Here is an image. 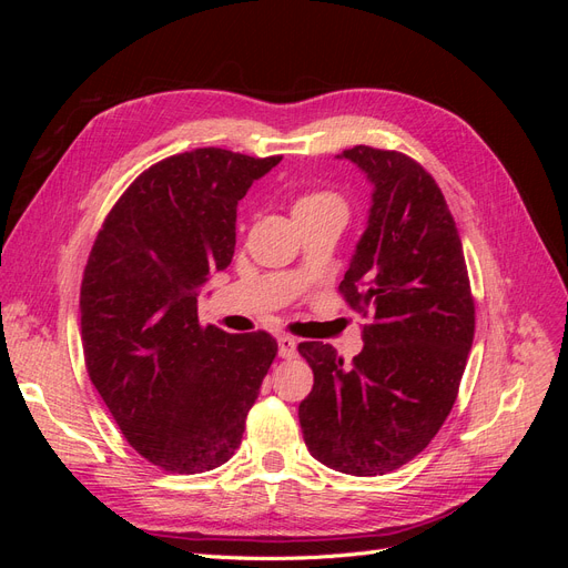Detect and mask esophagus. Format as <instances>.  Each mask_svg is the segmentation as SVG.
<instances>
[{
	"label": "esophagus",
	"instance_id": "obj_1",
	"mask_svg": "<svg viewBox=\"0 0 568 568\" xmlns=\"http://www.w3.org/2000/svg\"><path fill=\"white\" fill-rule=\"evenodd\" d=\"M277 346H280V355H282L284 359L296 357V338H291V336L282 334V336L277 338Z\"/></svg>",
	"mask_w": 568,
	"mask_h": 568
}]
</instances>
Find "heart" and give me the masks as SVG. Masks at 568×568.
<instances>
[{"label":"heart","instance_id":"obj_1","mask_svg":"<svg viewBox=\"0 0 568 568\" xmlns=\"http://www.w3.org/2000/svg\"><path fill=\"white\" fill-rule=\"evenodd\" d=\"M324 201H338V199L332 196V194H307L296 205H317V203H324Z\"/></svg>","mask_w":568,"mask_h":568}]
</instances>
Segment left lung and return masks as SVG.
Masks as SVG:
<instances>
[{
	"label": "left lung",
	"mask_w": 568,
	"mask_h": 568,
	"mask_svg": "<svg viewBox=\"0 0 568 568\" xmlns=\"http://www.w3.org/2000/svg\"><path fill=\"white\" fill-rule=\"evenodd\" d=\"M336 159L372 184L367 227L338 286L372 324L353 365L329 343H301L315 384L298 419L326 467L382 476L417 457L450 415L474 341V298L436 180L398 151L353 146Z\"/></svg>",
	"instance_id": "1"
}]
</instances>
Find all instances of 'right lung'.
Instances as JSON below:
<instances>
[{
  "instance_id": "obj_1",
  "label": "right lung",
  "mask_w": 568,
  "mask_h": 568,
  "mask_svg": "<svg viewBox=\"0 0 568 568\" xmlns=\"http://www.w3.org/2000/svg\"><path fill=\"white\" fill-rule=\"evenodd\" d=\"M280 156H170L109 213L80 288L90 379L132 448L173 474L225 464L277 355L265 332L199 324V294L232 263L236 203Z\"/></svg>"
}]
</instances>
